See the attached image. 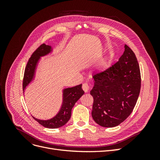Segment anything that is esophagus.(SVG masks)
Masks as SVG:
<instances>
[{"mask_svg":"<svg viewBox=\"0 0 160 160\" xmlns=\"http://www.w3.org/2000/svg\"><path fill=\"white\" fill-rule=\"evenodd\" d=\"M82 89L85 91V92H88L89 89V85L88 83H84L82 85Z\"/></svg>","mask_w":160,"mask_h":160,"instance_id":"obj_1","label":"esophagus"}]
</instances>
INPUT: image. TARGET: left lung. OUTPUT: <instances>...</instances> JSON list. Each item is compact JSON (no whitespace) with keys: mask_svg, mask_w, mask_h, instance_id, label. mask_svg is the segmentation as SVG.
Returning <instances> with one entry per match:
<instances>
[{"mask_svg":"<svg viewBox=\"0 0 160 160\" xmlns=\"http://www.w3.org/2000/svg\"><path fill=\"white\" fill-rule=\"evenodd\" d=\"M93 78L92 118L101 126H117L132 113L141 89V73L135 53L125 45L119 61L95 72Z\"/></svg>","mask_w":160,"mask_h":160,"instance_id":"8db88e82","label":"left lung"}]
</instances>
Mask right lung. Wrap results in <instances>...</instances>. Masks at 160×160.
<instances>
[{
	"mask_svg": "<svg viewBox=\"0 0 160 160\" xmlns=\"http://www.w3.org/2000/svg\"><path fill=\"white\" fill-rule=\"evenodd\" d=\"M51 47L42 44L32 52L31 57L28 61L27 66L24 72L22 80V90L29 83L34 75L35 67L40 57L45 55L49 52ZM82 84L77 85L71 88L64 89L63 91V103L59 113L55 118L49 120H39L33 118L37 122L39 123L43 127L47 128H58L67 123L71 116V110L74 105L81 97L84 94V91L81 88Z\"/></svg>",
	"mask_w": 160,
	"mask_h": 160,
	"instance_id": "1",
	"label": "right lung"
}]
</instances>
